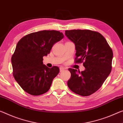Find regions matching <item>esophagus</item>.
Instances as JSON below:
<instances>
[{"instance_id":"obj_1","label":"esophagus","mask_w":123,"mask_h":123,"mask_svg":"<svg viewBox=\"0 0 123 123\" xmlns=\"http://www.w3.org/2000/svg\"><path fill=\"white\" fill-rule=\"evenodd\" d=\"M65 69V68H63V67H61L60 68V72L63 71Z\"/></svg>"}]
</instances>
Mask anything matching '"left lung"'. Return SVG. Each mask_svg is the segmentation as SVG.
Masks as SVG:
<instances>
[{
    "mask_svg": "<svg viewBox=\"0 0 123 123\" xmlns=\"http://www.w3.org/2000/svg\"><path fill=\"white\" fill-rule=\"evenodd\" d=\"M75 44V62H83L85 69L80 72L69 68L71 78L67 85L71 91L83 96H89L100 88L112 69L113 51L100 33L85 30L65 31Z\"/></svg>",
    "mask_w": 123,
    "mask_h": 123,
    "instance_id": "1",
    "label": "left lung"
}]
</instances>
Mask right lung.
<instances>
[{
    "label": "right lung",
    "instance_id": "add662e5",
    "mask_svg": "<svg viewBox=\"0 0 123 123\" xmlns=\"http://www.w3.org/2000/svg\"><path fill=\"white\" fill-rule=\"evenodd\" d=\"M63 38L59 31L44 30L26 35L17 43L11 57L13 75L26 92L37 96L50 89L60 69L57 66L48 68L43 64V57Z\"/></svg>",
    "mask_w": 123,
    "mask_h": 123
}]
</instances>
